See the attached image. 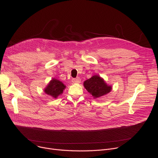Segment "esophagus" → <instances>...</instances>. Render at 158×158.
Wrapping results in <instances>:
<instances>
[{
    "label": "esophagus",
    "mask_w": 158,
    "mask_h": 158,
    "mask_svg": "<svg viewBox=\"0 0 158 158\" xmlns=\"http://www.w3.org/2000/svg\"><path fill=\"white\" fill-rule=\"evenodd\" d=\"M72 82H73V83L78 84V83H80V82H81V79L79 78H78V79H72Z\"/></svg>",
    "instance_id": "esophagus-1"
}]
</instances>
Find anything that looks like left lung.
I'll return each instance as SVG.
<instances>
[{"instance_id":"1","label":"left lung","mask_w":158,"mask_h":158,"mask_svg":"<svg viewBox=\"0 0 158 158\" xmlns=\"http://www.w3.org/2000/svg\"><path fill=\"white\" fill-rule=\"evenodd\" d=\"M83 85L94 98L106 95L112 90V86L107 85L104 79L98 75H94L91 78L86 80Z\"/></svg>"}]
</instances>
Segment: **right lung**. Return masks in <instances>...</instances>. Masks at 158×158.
I'll return each instance as SVG.
<instances>
[{
	"label": "right lung",
	"instance_id": "1",
	"mask_svg": "<svg viewBox=\"0 0 158 158\" xmlns=\"http://www.w3.org/2000/svg\"><path fill=\"white\" fill-rule=\"evenodd\" d=\"M66 88V86L60 80L53 78L49 82V83L44 89V92L51 97L56 98L58 96L61 95L63 90Z\"/></svg>",
	"mask_w": 158,
	"mask_h": 158
}]
</instances>
